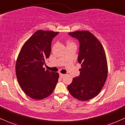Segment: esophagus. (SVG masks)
Wrapping results in <instances>:
<instances>
[{"label": "esophagus", "instance_id": "obj_1", "mask_svg": "<svg viewBox=\"0 0 125 125\" xmlns=\"http://www.w3.org/2000/svg\"><path fill=\"white\" fill-rule=\"evenodd\" d=\"M64 76H65V74H62V73H60V74H59V76H60V77H61V78L63 77Z\"/></svg>", "mask_w": 125, "mask_h": 125}]
</instances>
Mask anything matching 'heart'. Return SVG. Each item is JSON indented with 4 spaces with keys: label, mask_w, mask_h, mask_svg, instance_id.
<instances>
[{
    "label": "heart",
    "mask_w": 125,
    "mask_h": 125,
    "mask_svg": "<svg viewBox=\"0 0 125 125\" xmlns=\"http://www.w3.org/2000/svg\"><path fill=\"white\" fill-rule=\"evenodd\" d=\"M70 43H71V42H70Z\"/></svg>",
    "instance_id": "heart-1"
}]
</instances>
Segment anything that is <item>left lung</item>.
Segmentation results:
<instances>
[{
    "instance_id": "left-lung-1",
    "label": "left lung",
    "mask_w": 125,
    "mask_h": 125,
    "mask_svg": "<svg viewBox=\"0 0 125 125\" xmlns=\"http://www.w3.org/2000/svg\"><path fill=\"white\" fill-rule=\"evenodd\" d=\"M80 43L78 62L82 68L79 76L67 86L72 96L80 101L93 98L100 93L108 74L106 58L103 45L88 31L69 32Z\"/></svg>"
}]
</instances>
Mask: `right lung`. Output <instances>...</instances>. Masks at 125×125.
Instances as JSON below:
<instances>
[{"mask_svg": "<svg viewBox=\"0 0 125 125\" xmlns=\"http://www.w3.org/2000/svg\"><path fill=\"white\" fill-rule=\"evenodd\" d=\"M59 32L38 30L23 45L17 57L16 73L20 86L28 97L39 100L53 93L59 75L43 68L51 43Z\"/></svg>", "mask_w": 125, "mask_h": 125, "instance_id": "right-lung-1", "label": "right lung"}]
</instances>
